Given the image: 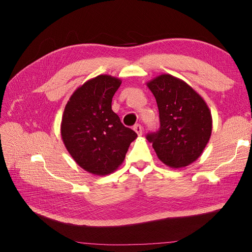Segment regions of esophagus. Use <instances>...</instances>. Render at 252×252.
Returning a JSON list of instances; mask_svg holds the SVG:
<instances>
[{"instance_id": "34e87169", "label": "esophagus", "mask_w": 252, "mask_h": 252, "mask_svg": "<svg viewBox=\"0 0 252 252\" xmlns=\"http://www.w3.org/2000/svg\"><path fill=\"white\" fill-rule=\"evenodd\" d=\"M133 129L134 131L138 133V135H142L143 134V127L140 125V124H136L133 126Z\"/></svg>"}]
</instances>
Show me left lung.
Segmentation results:
<instances>
[{
	"label": "left lung",
	"mask_w": 252,
	"mask_h": 252,
	"mask_svg": "<svg viewBox=\"0 0 252 252\" xmlns=\"http://www.w3.org/2000/svg\"><path fill=\"white\" fill-rule=\"evenodd\" d=\"M147 86L157 100L161 126L146 139L165 165L181 168L193 163L211 135L207 104L187 83L170 74L158 75Z\"/></svg>",
	"instance_id": "left-lung-1"
}]
</instances>
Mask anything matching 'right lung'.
I'll return each mask as SVG.
<instances>
[{
    "instance_id": "obj_1",
    "label": "right lung",
    "mask_w": 252,
    "mask_h": 252,
    "mask_svg": "<svg viewBox=\"0 0 252 252\" xmlns=\"http://www.w3.org/2000/svg\"><path fill=\"white\" fill-rule=\"evenodd\" d=\"M121 83L111 75H97L75 90L65 106L61 124L65 147L80 167L93 174L117 170L138 136L111 109Z\"/></svg>"
}]
</instances>
